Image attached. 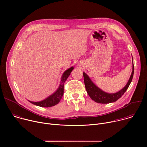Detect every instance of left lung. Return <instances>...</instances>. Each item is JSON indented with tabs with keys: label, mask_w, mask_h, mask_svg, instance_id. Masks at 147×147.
Returning a JSON list of instances; mask_svg holds the SVG:
<instances>
[{
	"label": "left lung",
	"mask_w": 147,
	"mask_h": 147,
	"mask_svg": "<svg viewBox=\"0 0 147 147\" xmlns=\"http://www.w3.org/2000/svg\"><path fill=\"white\" fill-rule=\"evenodd\" d=\"M134 74V64L133 65V71L130 79L126 84L122 90L115 94H108L105 92L97 87L91 81L89 77L85 73H83L84 80L87 92L90 98L95 102L99 103H109L114 102L118 100L121 96L129 88L130 83L132 81Z\"/></svg>",
	"instance_id": "obj_1"
}]
</instances>
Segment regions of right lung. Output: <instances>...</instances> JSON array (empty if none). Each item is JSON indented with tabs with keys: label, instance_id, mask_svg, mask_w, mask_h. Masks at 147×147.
I'll use <instances>...</instances> for the list:
<instances>
[{
	"label": "right lung",
	"instance_id": "right-lung-1",
	"mask_svg": "<svg viewBox=\"0 0 147 147\" xmlns=\"http://www.w3.org/2000/svg\"><path fill=\"white\" fill-rule=\"evenodd\" d=\"M73 70V67H71L64 72L61 77V82L59 88L57 89V90L53 94H52V95H51L45 100H42L40 102H31L30 100L29 102L34 105H35L36 106L40 107L48 108V107H51L56 105V104H57L60 102V99H61V97L63 96V95L64 84Z\"/></svg>",
	"mask_w": 147,
	"mask_h": 147
}]
</instances>
